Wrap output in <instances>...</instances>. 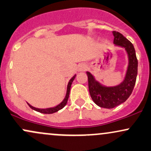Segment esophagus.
I'll use <instances>...</instances> for the list:
<instances>
[{
    "instance_id": "obj_1",
    "label": "esophagus",
    "mask_w": 151,
    "mask_h": 151,
    "mask_svg": "<svg viewBox=\"0 0 151 151\" xmlns=\"http://www.w3.org/2000/svg\"><path fill=\"white\" fill-rule=\"evenodd\" d=\"M87 68H88V66H87L86 63H81V64H80L78 65V71L79 72L85 71V70L87 69Z\"/></svg>"
}]
</instances>
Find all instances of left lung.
Returning a JSON list of instances; mask_svg holds the SVG:
<instances>
[{
	"label": "left lung",
	"instance_id": "1",
	"mask_svg": "<svg viewBox=\"0 0 151 151\" xmlns=\"http://www.w3.org/2000/svg\"><path fill=\"white\" fill-rule=\"evenodd\" d=\"M112 34L114 45L124 49L128 56V65L122 82L116 86H108L97 81L90 72H86L90 95L93 102L106 109L116 107L129 98L135 86L138 73V61L134 45L118 32L114 31Z\"/></svg>",
	"mask_w": 151,
	"mask_h": 151
}]
</instances>
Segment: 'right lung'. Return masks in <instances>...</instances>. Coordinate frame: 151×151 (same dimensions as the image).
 Instances as JSON below:
<instances>
[{
  "label": "right lung",
  "instance_id": "add662e5",
  "mask_svg": "<svg viewBox=\"0 0 151 151\" xmlns=\"http://www.w3.org/2000/svg\"><path fill=\"white\" fill-rule=\"evenodd\" d=\"M76 76V74L73 76L70 79V81H69V82L68 83V86H67L66 94H65V96L64 97V99H63V101H62L61 103L58 104V105L55 106V107H53L46 108V109H40V108H36V107H33V106H32L31 104H29L28 102H27V103L28 105H29V107L31 108V109H32L33 110L38 111V112L42 113V114H53V113L56 112V111L60 110V109H63V108L65 106V104H67V102H68V97H69V94H70V87H71L72 83H73V81H74V79H75Z\"/></svg>",
  "mask_w": 151,
  "mask_h": 151
}]
</instances>
